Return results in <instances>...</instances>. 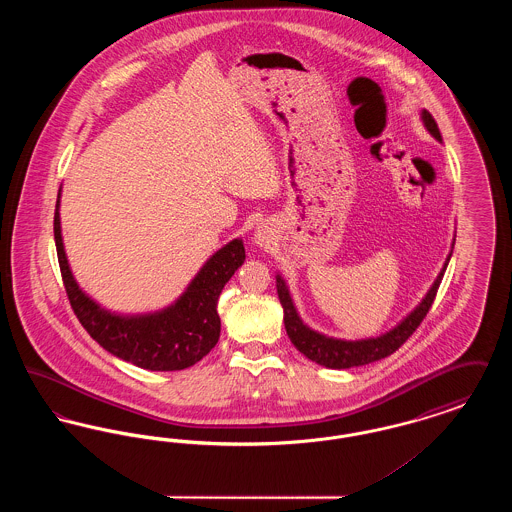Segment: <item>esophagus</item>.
<instances>
[{"label": "esophagus", "mask_w": 512, "mask_h": 512, "mask_svg": "<svg viewBox=\"0 0 512 512\" xmlns=\"http://www.w3.org/2000/svg\"><path fill=\"white\" fill-rule=\"evenodd\" d=\"M255 244H259L261 247H263V245H267V234H265V232H257V234H255Z\"/></svg>", "instance_id": "esophagus-1"}]
</instances>
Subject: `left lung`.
Instances as JSON below:
<instances>
[{
    "instance_id": "left-lung-1",
    "label": "left lung",
    "mask_w": 512,
    "mask_h": 512,
    "mask_svg": "<svg viewBox=\"0 0 512 512\" xmlns=\"http://www.w3.org/2000/svg\"><path fill=\"white\" fill-rule=\"evenodd\" d=\"M420 119L424 122L426 130L438 142H441V134H439L438 124L434 121V117L426 109H422ZM453 245L455 242L451 244V251L443 263V268L439 270L438 278L434 280L432 288L422 297V301L414 307L413 311L397 326H393L390 332L376 336V338H366V340H338V338L324 336L320 332H315L313 328H309L297 315V309L293 305L292 295H290L284 278L280 274H276V292H278V299L284 309V324H286L288 338L299 349V353H303L307 359L315 361L317 365L326 366V368H353V366L368 365V363L390 357L391 353H395L405 341L413 336L414 330L428 315V311L434 303V297L438 293L441 278L445 274V268L449 265V259L453 255Z\"/></svg>"
}]
</instances>
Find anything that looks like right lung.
I'll list each match as a JSON object with an SVG mask.
<instances>
[{"mask_svg": "<svg viewBox=\"0 0 512 512\" xmlns=\"http://www.w3.org/2000/svg\"><path fill=\"white\" fill-rule=\"evenodd\" d=\"M59 197L61 190L53 219L55 247L71 307L86 332L111 355L146 370H184L201 361L219 341L217 303L226 282L244 265V242L236 238L220 247L169 307L146 315H119L103 309L74 280L61 236Z\"/></svg>", "mask_w": 512, "mask_h": 512, "instance_id": "add662e5", "label": "right lung"}]
</instances>
